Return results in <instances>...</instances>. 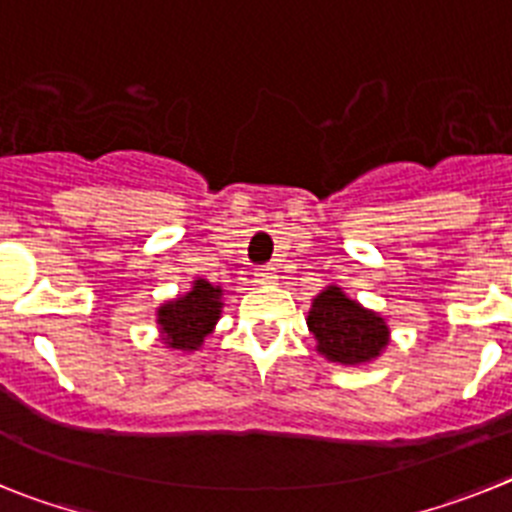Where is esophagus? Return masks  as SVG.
I'll return each instance as SVG.
<instances>
[{
    "instance_id": "34e87169",
    "label": "esophagus",
    "mask_w": 512,
    "mask_h": 512,
    "mask_svg": "<svg viewBox=\"0 0 512 512\" xmlns=\"http://www.w3.org/2000/svg\"><path fill=\"white\" fill-rule=\"evenodd\" d=\"M275 281H278V270L273 265H262V268L255 270V283H260V286H268V283Z\"/></svg>"
}]
</instances>
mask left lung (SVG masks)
Masks as SVG:
<instances>
[{
  "mask_svg": "<svg viewBox=\"0 0 512 512\" xmlns=\"http://www.w3.org/2000/svg\"><path fill=\"white\" fill-rule=\"evenodd\" d=\"M306 324L317 340L319 353L342 366H358L379 358L389 342V327L384 319L348 299L337 286H327L311 301Z\"/></svg>",
  "mask_w": 512,
  "mask_h": 512,
  "instance_id": "obj_1",
  "label": "left lung"
}]
</instances>
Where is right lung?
Here are the masks:
<instances>
[{
  "mask_svg": "<svg viewBox=\"0 0 512 512\" xmlns=\"http://www.w3.org/2000/svg\"><path fill=\"white\" fill-rule=\"evenodd\" d=\"M221 288L195 281L185 296L159 306L157 324L162 340L175 350H198L221 314Z\"/></svg>",
  "mask_w": 512,
  "mask_h": 512,
  "instance_id": "1",
  "label": "right lung"
}]
</instances>
